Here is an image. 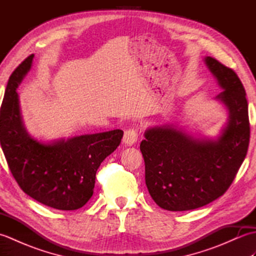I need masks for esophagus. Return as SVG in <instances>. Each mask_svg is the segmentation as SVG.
Returning a JSON list of instances; mask_svg holds the SVG:
<instances>
[{
    "label": "esophagus",
    "mask_w": 256,
    "mask_h": 256,
    "mask_svg": "<svg viewBox=\"0 0 256 256\" xmlns=\"http://www.w3.org/2000/svg\"><path fill=\"white\" fill-rule=\"evenodd\" d=\"M138 140V134L136 130L130 128V130H126V131H125L124 136H123V143L125 145L131 146V145L136 143Z\"/></svg>",
    "instance_id": "obj_1"
}]
</instances>
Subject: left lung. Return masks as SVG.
<instances>
[{"mask_svg":"<svg viewBox=\"0 0 256 256\" xmlns=\"http://www.w3.org/2000/svg\"><path fill=\"white\" fill-rule=\"evenodd\" d=\"M204 62L224 90L214 98L228 111L219 136L196 138L165 124L146 130L140 145L148 192L165 210H192L218 199L230 187L248 153L250 122L241 80L214 58L206 57Z\"/></svg>","mask_w":256,"mask_h":256,"instance_id":"1","label":"left lung"}]
</instances>
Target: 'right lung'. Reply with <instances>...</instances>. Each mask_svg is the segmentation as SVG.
<instances>
[{
  "instance_id": "1",
  "label": "right lung",
  "mask_w": 256,
  "mask_h": 256,
  "mask_svg": "<svg viewBox=\"0 0 256 256\" xmlns=\"http://www.w3.org/2000/svg\"><path fill=\"white\" fill-rule=\"evenodd\" d=\"M30 55L10 74L0 111V142L10 170L25 194L58 210H77L94 194L96 172L118 148L122 130L42 142L27 133L16 89Z\"/></svg>"
}]
</instances>
